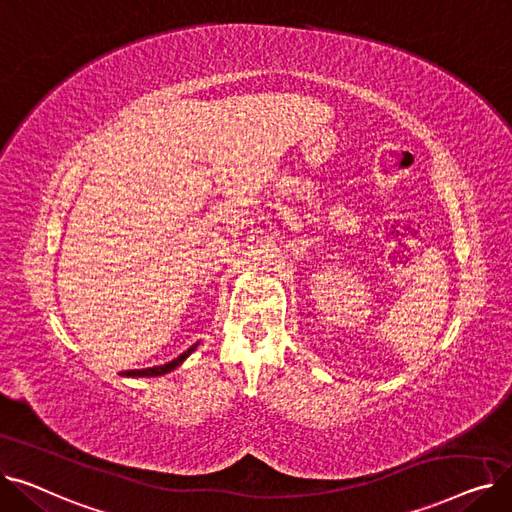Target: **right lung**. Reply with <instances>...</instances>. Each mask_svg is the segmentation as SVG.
<instances>
[{
  "label": "right lung",
  "mask_w": 512,
  "mask_h": 512,
  "mask_svg": "<svg viewBox=\"0 0 512 512\" xmlns=\"http://www.w3.org/2000/svg\"><path fill=\"white\" fill-rule=\"evenodd\" d=\"M199 346V342L197 344H193L191 348H188V351H184L180 357H176L174 361H170V363H164V365H157V367H149V369H132V371H122V375H126V378H157V375H164V373H170V371H174L176 367H180L186 359H188V355H191L195 348Z\"/></svg>",
  "instance_id": "obj_1"
}]
</instances>
